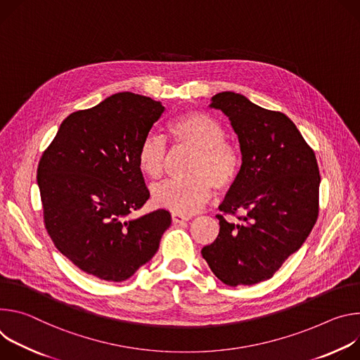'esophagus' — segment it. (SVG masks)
Masks as SVG:
<instances>
[{
    "label": "esophagus",
    "instance_id": "obj_1",
    "mask_svg": "<svg viewBox=\"0 0 360 360\" xmlns=\"http://www.w3.org/2000/svg\"><path fill=\"white\" fill-rule=\"evenodd\" d=\"M172 220H173V223H183V221L190 220V216H184V214H179V213H173V214H172Z\"/></svg>",
    "mask_w": 360,
    "mask_h": 360
}]
</instances>
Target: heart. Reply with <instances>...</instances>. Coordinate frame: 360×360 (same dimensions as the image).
I'll return each instance as SVG.
<instances>
[{
  "label": "heart",
  "mask_w": 360,
  "mask_h": 360,
  "mask_svg": "<svg viewBox=\"0 0 360 360\" xmlns=\"http://www.w3.org/2000/svg\"><path fill=\"white\" fill-rule=\"evenodd\" d=\"M174 146L195 150L188 167V179L170 180L153 190L155 206L172 213L191 214L202 209L212 197L213 187L230 188L243 169L240 148L226 137L219 120L202 111L174 117L167 124ZM167 144L158 136H147L137 148L140 172L153 179H162L166 169Z\"/></svg>",
  "instance_id": "obj_1"
}]
</instances>
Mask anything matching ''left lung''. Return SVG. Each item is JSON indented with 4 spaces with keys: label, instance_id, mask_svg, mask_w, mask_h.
<instances>
[{
    "label": "left lung",
    "instance_id": "left-lung-1",
    "mask_svg": "<svg viewBox=\"0 0 360 360\" xmlns=\"http://www.w3.org/2000/svg\"><path fill=\"white\" fill-rule=\"evenodd\" d=\"M212 100L231 122L243 169L219 207V236L202 255L224 285L250 286L273 277L304 243L319 217L321 174L313 148L286 114L231 91Z\"/></svg>",
    "mask_w": 360,
    "mask_h": 360
}]
</instances>
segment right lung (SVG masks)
I'll return each instance as SVG.
<instances>
[{"mask_svg": "<svg viewBox=\"0 0 360 360\" xmlns=\"http://www.w3.org/2000/svg\"><path fill=\"white\" fill-rule=\"evenodd\" d=\"M165 107L118 93L61 123L37 169L44 226L74 266L100 281L123 282L158 250L167 210L127 216L150 195L137 148Z\"/></svg>", "mask_w": 360, "mask_h": 360, "instance_id": "1", "label": "right lung"}]
</instances>
